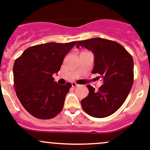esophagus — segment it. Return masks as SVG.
I'll use <instances>...</instances> for the list:
<instances>
[{
	"label": "esophagus",
	"mask_w": 150,
	"mask_h": 150,
	"mask_svg": "<svg viewBox=\"0 0 150 150\" xmlns=\"http://www.w3.org/2000/svg\"><path fill=\"white\" fill-rule=\"evenodd\" d=\"M78 84L76 83H75V82H72V87H76V86H78Z\"/></svg>",
	"instance_id": "esophagus-1"
}]
</instances>
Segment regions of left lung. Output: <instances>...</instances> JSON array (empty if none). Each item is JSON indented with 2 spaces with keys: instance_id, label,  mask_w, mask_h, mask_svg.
Wrapping results in <instances>:
<instances>
[{
  "instance_id": "obj_1",
  "label": "left lung",
  "mask_w": 150,
  "mask_h": 150,
  "mask_svg": "<svg viewBox=\"0 0 150 150\" xmlns=\"http://www.w3.org/2000/svg\"><path fill=\"white\" fill-rule=\"evenodd\" d=\"M76 47L91 50L94 56L92 73L99 74L103 84L98 91L87 85L88 96L81 100L86 113L104 118L115 113L124 103L133 83V60L117 42L102 38L79 41Z\"/></svg>"
}]
</instances>
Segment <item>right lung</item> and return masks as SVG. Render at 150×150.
Listing matches in <instances>:
<instances>
[{"label":"right lung","instance_id":"add662e5","mask_svg":"<svg viewBox=\"0 0 150 150\" xmlns=\"http://www.w3.org/2000/svg\"><path fill=\"white\" fill-rule=\"evenodd\" d=\"M77 42H49L26 49L14 62V86L19 100L36 118L49 120L62 111L70 83L59 85L53 75Z\"/></svg>","mask_w":150,"mask_h":150}]
</instances>
